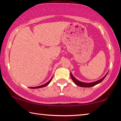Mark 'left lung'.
I'll use <instances>...</instances> for the list:
<instances>
[{
  "mask_svg": "<svg viewBox=\"0 0 121 121\" xmlns=\"http://www.w3.org/2000/svg\"><path fill=\"white\" fill-rule=\"evenodd\" d=\"M107 74L108 73L106 74V75L104 76L102 78H101V79L98 80L97 81L94 82H91V83H84V82H82L79 81L78 80H77V79L75 78V77L72 75V73L70 72V76H71V79H72V81H73V82L75 83V84L77 85V86H80V87H83V88H90V87L94 86L95 85L99 84V83H101V82L105 78V77H106V76L107 75Z\"/></svg>",
  "mask_w": 121,
  "mask_h": 121,
  "instance_id": "8db88e82",
  "label": "left lung"
}]
</instances>
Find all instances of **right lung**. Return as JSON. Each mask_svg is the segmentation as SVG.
Returning <instances> with one entry per match:
<instances>
[{"label": "right lung", "instance_id": "right-lung-1", "mask_svg": "<svg viewBox=\"0 0 121 121\" xmlns=\"http://www.w3.org/2000/svg\"><path fill=\"white\" fill-rule=\"evenodd\" d=\"M52 79V77L49 80V81L47 83H46L45 84H43V85H40V86H35V87H29V88H31V89H38V88H43V87L46 86H47V85H48V84H49L50 82H51Z\"/></svg>", "mask_w": 121, "mask_h": 121}]
</instances>
